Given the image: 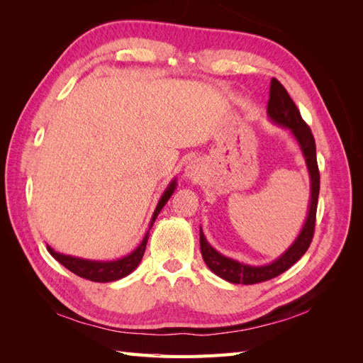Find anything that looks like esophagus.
Returning a JSON list of instances; mask_svg holds the SVG:
<instances>
[{
  "label": "esophagus",
  "mask_w": 363,
  "mask_h": 363,
  "mask_svg": "<svg viewBox=\"0 0 363 363\" xmlns=\"http://www.w3.org/2000/svg\"><path fill=\"white\" fill-rule=\"evenodd\" d=\"M184 175L188 179H191V180H200L203 172H201V169L199 167V163L191 162L188 167H186V169H184Z\"/></svg>",
  "instance_id": "34e87169"
}]
</instances>
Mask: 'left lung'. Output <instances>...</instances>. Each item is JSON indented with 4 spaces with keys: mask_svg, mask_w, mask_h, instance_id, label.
Returning <instances> with one entry per match:
<instances>
[{
    "mask_svg": "<svg viewBox=\"0 0 363 363\" xmlns=\"http://www.w3.org/2000/svg\"><path fill=\"white\" fill-rule=\"evenodd\" d=\"M267 112L268 118L274 124L288 128L291 131V135L294 136L303 152L307 172H309L311 179V201L309 208H307V218L298 236H296L291 247L284 251L281 256H279L271 263H267V265H247V263L225 257L207 242V239L200 227V247L206 265L212 272H215L218 277L235 284H255L280 276L281 272L289 269L295 262H298L301 259L307 248L311 247L315 232L318 195H320V171H318L316 163L315 139L309 125L303 121L300 111L296 108L288 91L284 89L283 84L277 79L271 80Z\"/></svg>",
    "mask_w": 363,
    "mask_h": 363,
    "instance_id": "8db88e82",
    "label": "left lung"
}]
</instances>
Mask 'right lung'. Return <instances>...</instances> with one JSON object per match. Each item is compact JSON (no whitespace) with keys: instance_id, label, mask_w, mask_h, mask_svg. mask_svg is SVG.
<instances>
[{"instance_id":"obj_1","label":"right lung","mask_w":363,"mask_h":363,"mask_svg":"<svg viewBox=\"0 0 363 363\" xmlns=\"http://www.w3.org/2000/svg\"><path fill=\"white\" fill-rule=\"evenodd\" d=\"M175 188H177V180H172L168 188L164 189V192L162 194L160 200L156 206V211L151 216V221H150V228L148 232L145 233L144 239H142V242L138 245V248L135 251H131L130 255H127L123 259H118V260H111V262H103V260H87V259H82V257H74V256H67V255H62V252L54 251L50 245H47V250L50 251V255L56 259L57 262H60L65 268H68L71 272L77 274L79 277H83L86 280H91V281H98V283H108V281H115L123 279L128 274L133 272L138 265L140 263L142 257H144V252H145V247L148 242V238H150V230L155 224L157 215L160 213V211L163 208V206L168 203V200L171 199V195L174 194Z\"/></svg>"}]
</instances>
